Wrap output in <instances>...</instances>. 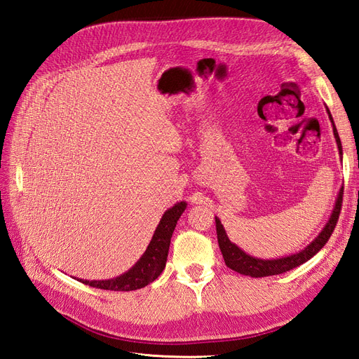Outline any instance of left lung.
<instances>
[{"mask_svg":"<svg viewBox=\"0 0 359 359\" xmlns=\"http://www.w3.org/2000/svg\"><path fill=\"white\" fill-rule=\"evenodd\" d=\"M328 116L332 123V132H334V137L337 147H339V154L340 157H343V149H341V142H340V136L337 133V128L334 124L332 115L330 112V109L327 107ZM341 202H343V187L339 191V196H337L334 210L331 212L330 220L325 224L323 229L320 231V233L314 238V240L298 253H293L289 256H283V257H277V259H260V257H255L247 255L244 250H241L236 244H233L229 236L226 235L224 227L220 222L219 217H215V227H217V240H219V245L222 250V255L224 259V264L229 266L231 269L236 271L243 276H248V277H268V276H277V274H283L286 271H290L293 268H297L299 265H302L304 262H307L314 255H316L319 250L328 243L330 236L334 232V227L337 224V220H339L340 215V210H341Z\"/></svg>","mask_w":359,"mask_h":359,"instance_id":"8db88e82","label":"left lung"}]
</instances>
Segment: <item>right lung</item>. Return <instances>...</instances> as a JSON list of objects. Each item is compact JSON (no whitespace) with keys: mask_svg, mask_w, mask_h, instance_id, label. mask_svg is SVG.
<instances>
[{"mask_svg":"<svg viewBox=\"0 0 359 359\" xmlns=\"http://www.w3.org/2000/svg\"><path fill=\"white\" fill-rule=\"evenodd\" d=\"M187 208V202H177L175 205L165 211L160 223L157 224L153 238L145 250V253L140 256L137 262L126 271L124 274L109 280H82V283L104 290H116V292H128L145 287L163 273L166 266L170 238L175 231L177 222L180 220L181 214Z\"/></svg>","mask_w":359,"mask_h":359,"instance_id":"obj_1","label":"right lung"}]
</instances>
